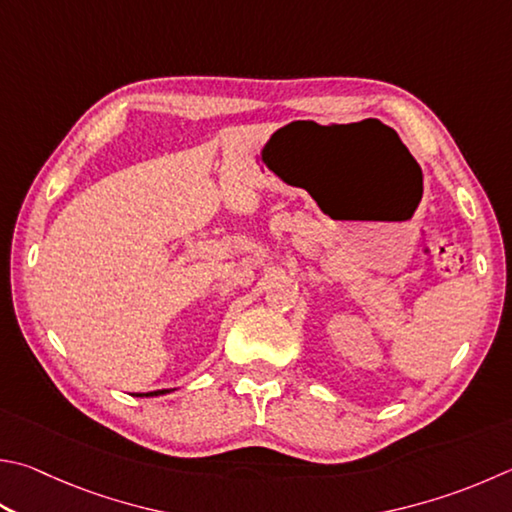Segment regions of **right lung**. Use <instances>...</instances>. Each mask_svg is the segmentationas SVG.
<instances>
[{"mask_svg":"<svg viewBox=\"0 0 512 512\" xmlns=\"http://www.w3.org/2000/svg\"><path fill=\"white\" fill-rule=\"evenodd\" d=\"M170 389H156V392H147V394H136V396H161V394H167Z\"/></svg>","mask_w":512,"mask_h":512,"instance_id":"add662e5","label":"right lung"}]
</instances>
